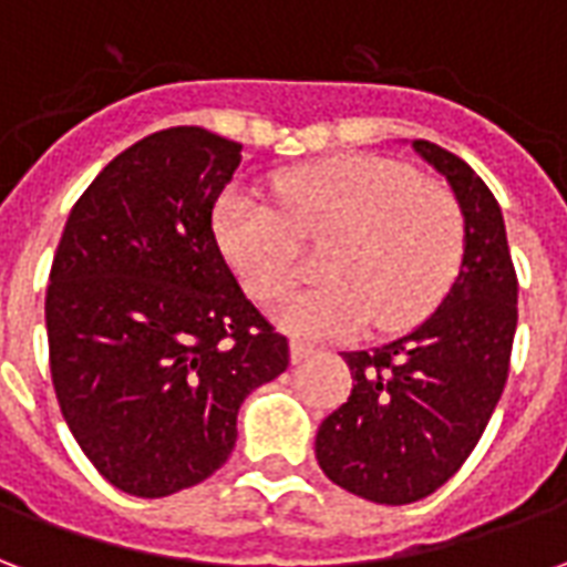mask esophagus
<instances>
[{"instance_id":"34e87169","label":"esophagus","mask_w":567,"mask_h":567,"mask_svg":"<svg viewBox=\"0 0 567 567\" xmlns=\"http://www.w3.org/2000/svg\"><path fill=\"white\" fill-rule=\"evenodd\" d=\"M309 355H316V349H312V346H307V343H291V361H295V364H300V361H307Z\"/></svg>"}]
</instances>
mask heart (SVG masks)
<instances>
[{
    "instance_id": "1",
    "label": "heart",
    "mask_w": 567,
    "mask_h": 567,
    "mask_svg": "<svg viewBox=\"0 0 567 567\" xmlns=\"http://www.w3.org/2000/svg\"><path fill=\"white\" fill-rule=\"evenodd\" d=\"M276 209L230 190L215 206L218 248L260 303L300 276V243L319 246L312 285L276 309L297 337L398 331L437 307L462 267L464 215L450 187L382 157H331L272 178Z\"/></svg>"
}]
</instances>
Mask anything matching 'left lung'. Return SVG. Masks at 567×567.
<instances>
[{
    "label": "left lung",
    "instance_id": "obj_1",
    "mask_svg": "<svg viewBox=\"0 0 567 567\" xmlns=\"http://www.w3.org/2000/svg\"><path fill=\"white\" fill-rule=\"evenodd\" d=\"M413 151L462 206V267L413 331L370 352H343L352 394L316 434V458L331 483L392 507L437 492L483 437L511 370L519 291L486 182L434 142L413 140Z\"/></svg>",
    "mask_w": 567,
    "mask_h": 567
}]
</instances>
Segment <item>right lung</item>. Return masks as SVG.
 Here are the masks:
<instances>
[{
    "label": "right lung",
    "mask_w": 567,
    "mask_h": 567,
    "mask_svg": "<svg viewBox=\"0 0 567 567\" xmlns=\"http://www.w3.org/2000/svg\"><path fill=\"white\" fill-rule=\"evenodd\" d=\"M243 161L203 127L151 133L69 212L44 324L72 437L121 492L203 483L236 443V413L288 368V340L243 295L212 209Z\"/></svg>",
    "instance_id": "1"
}]
</instances>
